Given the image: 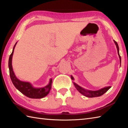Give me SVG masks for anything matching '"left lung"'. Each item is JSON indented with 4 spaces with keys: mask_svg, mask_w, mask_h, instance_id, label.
Wrapping results in <instances>:
<instances>
[{
    "mask_svg": "<svg viewBox=\"0 0 128 128\" xmlns=\"http://www.w3.org/2000/svg\"><path fill=\"white\" fill-rule=\"evenodd\" d=\"M114 42L115 44L116 45V48H117V51H118V54L119 57V60H120V62L121 64V57L119 55V46L118 43H116L115 40H114ZM71 78L72 80H74V78H73L72 76H71ZM73 84L75 87V88L77 89V90L81 93L82 94H83L84 96H85L87 97H99L102 96L104 93H106L108 90H109L111 87L110 86H107V87H105V88H103L99 90H97V91H91V90H86L85 88H81V86H78V84H76L75 82H73Z\"/></svg>",
    "mask_w": 128,
    "mask_h": 128,
    "instance_id": "8db88e82",
    "label": "left lung"
}]
</instances>
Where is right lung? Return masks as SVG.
<instances>
[{
    "label": "right lung",
    "mask_w": 128,
    "mask_h": 128,
    "mask_svg": "<svg viewBox=\"0 0 128 128\" xmlns=\"http://www.w3.org/2000/svg\"><path fill=\"white\" fill-rule=\"evenodd\" d=\"M17 42L15 43L12 49V52L10 54L9 59V69L11 80L14 85L18 90L21 93L31 98H42L50 93L52 88V79L50 78V82L47 85L40 88H36L32 86V84L29 82H25L20 80L16 76L13 71L12 66V58L14 51V49Z\"/></svg>",
    "instance_id": "add662e5"
}]
</instances>
